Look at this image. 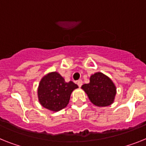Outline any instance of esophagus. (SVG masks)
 <instances>
[{
    "mask_svg": "<svg viewBox=\"0 0 146 146\" xmlns=\"http://www.w3.org/2000/svg\"><path fill=\"white\" fill-rule=\"evenodd\" d=\"M77 84H78V86H79V88H81V86L82 85V80L78 81V82H77Z\"/></svg>",
    "mask_w": 146,
    "mask_h": 146,
    "instance_id": "obj_1",
    "label": "esophagus"
}]
</instances>
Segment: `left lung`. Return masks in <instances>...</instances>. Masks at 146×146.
<instances>
[{"label": "left lung", "mask_w": 146, "mask_h": 146, "mask_svg": "<svg viewBox=\"0 0 146 146\" xmlns=\"http://www.w3.org/2000/svg\"><path fill=\"white\" fill-rule=\"evenodd\" d=\"M82 89L88 95L90 101L98 107L112 105L117 94V88L111 78L101 72L90 76V82L84 84Z\"/></svg>", "instance_id": "left-lung-1"}]
</instances>
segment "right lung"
<instances>
[{"instance_id":"1","label":"right lung","mask_w":146,"mask_h":146,"mask_svg":"<svg viewBox=\"0 0 146 146\" xmlns=\"http://www.w3.org/2000/svg\"><path fill=\"white\" fill-rule=\"evenodd\" d=\"M78 85L73 82H65L58 72H50L42 77L38 87L39 103L53 112L67 107L73 90Z\"/></svg>"}]
</instances>
